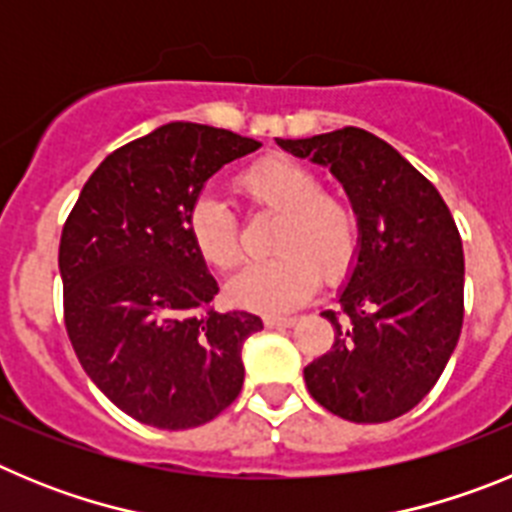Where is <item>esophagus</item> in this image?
<instances>
[{"mask_svg":"<svg viewBox=\"0 0 512 512\" xmlns=\"http://www.w3.org/2000/svg\"><path fill=\"white\" fill-rule=\"evenodd\" d=\"M297 323V318H277V315H269V318H264V325L266 328H292V325Z\"/></svg>","mask_w":512,"mask_h":512,"instance_id":"esophagus-1","label":"esophagus"}]
</instances>
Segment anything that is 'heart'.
Masks as SVG:
<instances>
[{"label":"heart","mask_w":512,"mask_h":512,"mask_svg":"<svg viewBox=\"0 0 512 512\" xmlns=\"http://www.w3.org/2000/svg\"><path fill=\"white\" fill-rule=\"evenodd\" d=\"M235 189L259 212L279 215L271 233L274 259L248 266L230 282V302L251 310L282 312L302 305L318 284V274L336 284L354 269L361 248L359 212L343 194L320 187L307 166L269 156L248 166ZM187 235L205 264L220 271L241 264L238 225L223 202L197 197L189 205Z\"/></svg>","instance_id":"heart-1"}]
</instances>
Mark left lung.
<instances>
[{
    "label": "left lung",
    "mask_w": 512,
    "mask_h": 512,
    "mask_svg": "<svg viewBox=\"0 0 512 512\" xmlns=\"http://www.w3.org/2000/svg\"><path fill=\"white\" fill-rule=\"evenodd\" d=\"M284 151L330 166L361 220L356 269L336 338L305 366L312 400L351 423H387L413 410L443 374L464 323V248L449 207L415 166L369 130L341 128Z\"/></svg>",
    "instance_id": "left-lung-1"
}]
</instances>
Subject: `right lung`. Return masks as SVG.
Listing matches in <instances>:
<instances>
[{"label":"right lung","instance_id":"add662e5","mask_svg":"<svg viewBox=\"0 0 512 512\" xmlns=\"http://www.w3.org/2000/svg\"><path fill=\"white\" fill-rule=\"evenodd\" d=\"M259 146L197 122L161 125L104 158L63 223L69 341L104 397L140 423L197 428L241 395L243 341L264 323L215 310L184 217L220 166Z\"/></svg>","mask_w":512,"mask_h":512}]
</instances>
